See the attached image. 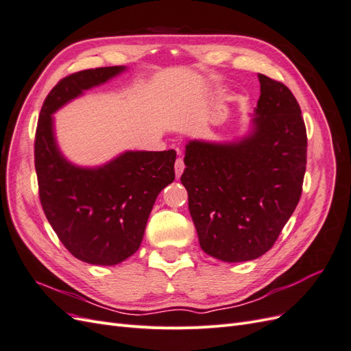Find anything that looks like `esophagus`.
Wrapping results in <instances>:
<instances>
[{"mask_svg": "<svg viewBox=\"0 0 351 351\" xmlns=\"http://www.w3.org/2000/svg\"><path fill=\"white\" fill-rule=\"evenodd\" d=\"M174 169H176V176H177V178L183 174V171H184V161H183L182 158H177V159H176Z\"/></svg>", "mask_w": 351, "mask_h": 351, "instance_id": "1", "label": "esophagus"}]
</instances>
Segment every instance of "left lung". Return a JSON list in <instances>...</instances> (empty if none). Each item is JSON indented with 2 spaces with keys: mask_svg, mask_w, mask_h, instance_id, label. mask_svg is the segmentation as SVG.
<instances>
[{
  "mask_svg": "<svg viewBox=\"0 0 351 351\" xmlns=\"http://www.w3.org/2000/svg\"><path fill=\"white\" fill-rule=\"evenodd\" d=\"M253 130L234 143L192 141L182 183L202 250L224 262L252 261L277 241L302 196L307 136L299 102L259 74Z\"/></svg>",
  "mask_w": 351,
  "mask_h": 351,
  "instance_id": "1",
  "label": "left lung"
}]
</instances>
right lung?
Instances as JSON below:
<instances>
[{"label": "right lung", "mask_w": 351, "mask_h": 351, "mask_svg": "<svg viewBox=\"0 0 351 351\" xmlns=\"http://www.w3.org/2000/svg\"><path fill=\"white\" fill-rule=\"evenodd\" d=\"M124 70L89 69L61 79L42 105L35 136L39 199L48 222L74 258L104 267L139 249L156 196L176 178V151L124 152L102 167L80 168L61 155L52 114Z\"/></svg>", "instance_id": "1"}]
</instances>
